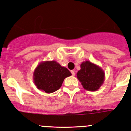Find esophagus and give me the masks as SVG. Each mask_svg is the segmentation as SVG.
I'll return each instance as SVG.
<instances>
[{"mask_svg":"<svg viewBox=\"0 0 131 131\" xmlns=\"http://www.w3.org/2000/svg\"><path fill=\"white\" fill-rule=\"evenodd\" d=\"M71 74H72V75H73V76H74V75H75V72H74V71L72 70L71 71Z\"/></svg>","mask_w":131,"mask_h":131,"instance_id":"1","label":"esophagus"}]
</instances>
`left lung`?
Masks as SVG:
<instances>
[{
	"instance_id": "obj_1",
	"label": "left lung",
	"mask_w": 131,
	"mask_h": 131,
	"mask_svg": "<svg viewBox=\"0 0 131 131\" xmlns=\"http://www.w3.org/2000/svg\"><path fill=\"white\" fill-rule=\"evenodd\" d=\"M77 77L83 88L89 91H96L99 89L105 80L104 70L90 61L82 62Z\"/></svg>"
}]
</instances>
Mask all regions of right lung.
I'll return each mask as SVG.
<instances>
[{
    "label": "right lung",
    "instance_id": "add662e5",
    "mask_svg": "<svg viewBox=\"0 0 131 131\" xmlns=\"http://www.w3.org/2000/svg\"><path fill=\"white\" fill-rule=\"evenodd\" d=\"M71 75L66 68L54 60L44 61L37 66L33 73V81L38 89L52 93L61 88L66 78Z\"/></svg>",
    "mask_w": 131,
    "mask_h": 131
}]
</instances>
